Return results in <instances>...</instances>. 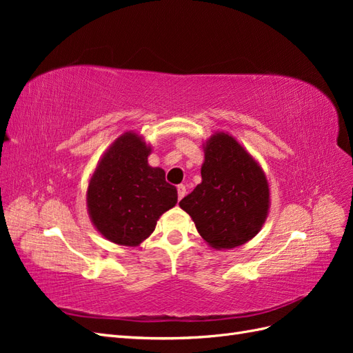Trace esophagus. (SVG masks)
<instances>
[{
	"label": "esophagus",
	"instance_id": "1",
	"mask_svg": "<svg viewBox=\"0 0 353 353\" xmlns=\"http://www.w3.org/2000/svg\"><path fill=\"white\" fill-rule=\"evenodd\" d=\"M176 190H178V199L181 200V199H183V197L185 196V193H187V188H185V185H184V184H179V185L176 187Z\"/></svg>",
	"mask_w": 353,
	"mask_h": 353
}]
</instances>
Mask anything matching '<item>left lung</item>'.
Segmentation results:
<instances>
[{
    "label": "left lung",
    "mask_w": 353,
    "mask_h": 353,
    "mask_svg": "<svg viewBox=\"0 0 353 353\" xmlns=\"http://www.w3.org/2000/svg\"><path fill=\"white\" fill-rule=\"evenodd\" d=\"M201 183L179 201L201 239L216 250L252 240L270 210V185L254 157L228 132L203 144Z\"/></svg>",
    "instance_id": "left-lung-1"
}]
</instances>
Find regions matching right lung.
<instances>
[{"mask_svg": "<svg viewBox=\"0 0 353 353\" xmlns=\"http://www.w3.org/2000/svg\"><path fill=\"white\" fill-rule=\"evenodd\" d=\"M152 147L135 131L123 132L105 150L87 190L88 215L104 239L121 245L141 244L159 218L178 201L165 170L148 165Z\"/></svg>", "mask_w": 353, "mask_h": 353, "instance_id": "right-lung-1", "label": "right lung"}]
</instances>
